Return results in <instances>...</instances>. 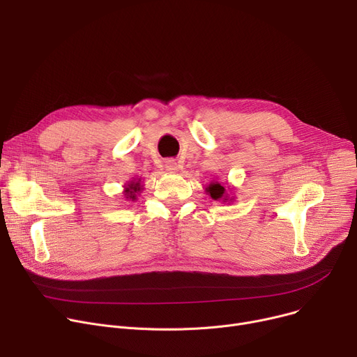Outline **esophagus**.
<instances>
[{"instance_id": "esophagus-1", "label": "esophagus", "mask_w": 357, "mask_h": 357, "mask_svg": "<svg viewBox=\"0 0 357 357\" xmlns=\"http://www.w3.org/2000/svg\"><path fill=\"white\" fill-rule=\"evenodd\" d=\"M165 167H166V171H169V172H175L176 169H178L175 160H166L165 162Z\"/></svg>"}]
</instances>
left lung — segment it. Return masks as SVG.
Here are the masks:
<instances>
[{
    "instance_id": "left-lung-1",
    "label": "left lung",
    "mask_w": 357,
    "mask_h": 357,
    "mask_svg": "<svg viewBox=\"0 0 357 357\" xmlns=\"http://www.w3.org/2000/svg\"><path fill=\"white\" fill-rule=\"evenodd\" d=\"M205 192H207L208 197H211L214 201H222V202H233L234 197H230L229 192V186L226 188L222 183H220L218 181H213L210 185H207L205 188Z\"/></svg>"
}]
</instances>
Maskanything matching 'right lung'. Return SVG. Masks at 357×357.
Wrapping results in <instances>:
<instances>
[{
    "instance_id": "right-lung-1",
    "label": "right lung",
    "mask_w": 357,
    "mask_h": 357,
    "mask_svg": "<svg viewBox=\"0 0 357 357\" xmlns=\"http://www.w3.org/2000/svg\"><path fill=\"white\" fill-rule=\"evenodd\" d=\"M142 191H143V185H142V179L139 178L137 181L135 179V181H130L128 183H126L123 192H124L126 198L135 201V199H137V194H140Z\"/></svg>"
}]
</instances>
